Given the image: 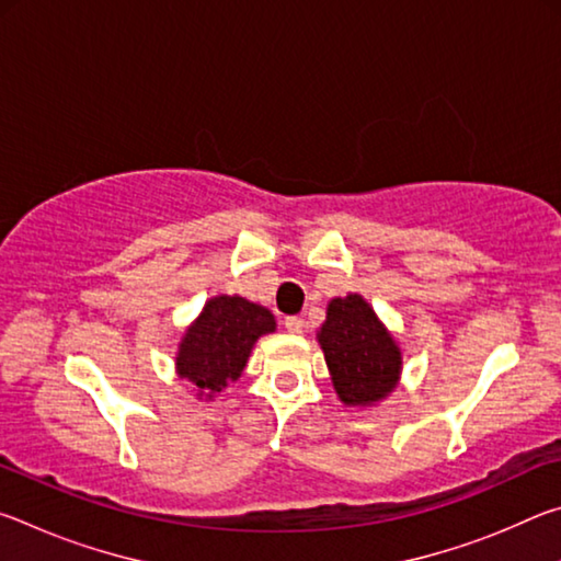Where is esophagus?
<instances>
[{"mask_svg":"<svg viewBox=\"0 0 561 561\" xmlns=\"http://www.w3.org/2000/svg\"><path fill=\"white\" fill-rule=\"evenodd\" d=\"M284 329H287L289 334H301V331H304V319L301 317H287V319H284Z\"/></svg>","mask_w":561,"mask_h":561,"instance_id":"34e87169","label":"esophagus"}]
</instances>
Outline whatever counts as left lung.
<instances>
[{
    "label": "left lung",
    "mask_w": 561,
    "mask_h": 561,
    "mask_svg": "<svg viewBox=\"0 0 561 561\" xmlns=\"http://www.w3.org/2000/svg\"><path fill=\"white\" fill-rule=\"evenodd\" d=\"M319 344L331 381L346 405H371L396 388L401 351L358 294L329 304Z\"/></svg>",
    "instance_id": "1"
}]
</instances>
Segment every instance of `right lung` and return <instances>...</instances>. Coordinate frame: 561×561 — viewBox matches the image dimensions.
Instances as JSON below:
<instances>
[{
	"label": "right lung",
	"mask_w": 561,
	"mask_h": 561,
	"mask_svg": "<svg viewBox=\"0 0 561 561\" xmlns=\"http://www.w3.org/2000/svg\"><path fill=\"white\" fill-rule=\"evenodd\" d=\"M270 331L274 317L264 307L242 297H215L180 344L178 374L197 388V396L213 398L240 378L254 341Z\"/></svg>",
	"instance_id": "obj_1"
}]
</instances>
